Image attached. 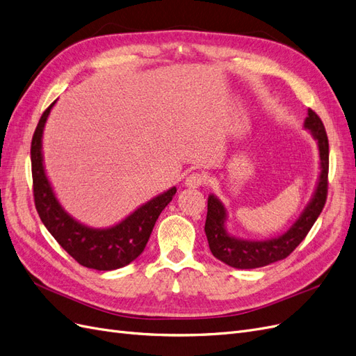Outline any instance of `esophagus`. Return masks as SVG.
Returning a JSON list of instances; mask_svg holds the SVG:
<instances>
[{
    "instance_id": "esophagus-1",
    "label": "esophagus",
    "mask_w": 356,
    "mask_h": 356,
    "mask_svg": "<svg viewBox=\"0 0 356 356\" xmlns=\"http://www.w3.org/2000/svg\"><path fill=\"white\" fill-rule=\"evenodd\" d=\"M204 185V177L200 173H192L185 179V186L189 189H197Z\"/></svg>"
}]
</instances>
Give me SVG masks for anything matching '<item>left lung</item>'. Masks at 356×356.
<instances>
[{"mask_svg": "<svg viewBox=\"0 0 356 356\" xmlns=\"http://www.w3.org/2000/svg\"><path fill=\"white\" fill-rule=\"evenodd\" d=\"M303 127L316 140L319 151V175L311 200L296 222L284 234L263 241L244 239L231 235L226 227L227 210L225 204L214 193L209 195L207 219H205L204 231L207 235L213 256L226 263L227 266L236 269H256L285 259L305 239L323 211L328 185V137L323 121L312 109H307Z\"/></svg>", "mask_w": 356, "mask_h": 356, "instance_id": "8db88e82", "label": "left lung"}]
</instances>
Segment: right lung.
<instances>
[{
  "instance_id": "add662e5",
  "label": "right lung",
  "mask_w": 356,
  "mask_h": 356,
  "mask_svg": "<svg viewBox=\"0 0 356 356\" xmlns=\"http://www.w3.org/2000/svg\"><path fill=\"white\" fill-rule=\"evenodd\" d=\"M45 109L32 137L31 163L35 207L47 231L79 265L96 270H115L127 266L145 250L158 216L176 195V186L161 192L115 225L93 227L76 220L57 200L47 176L42 155V134L51 112Z\"/></svg>"
}]
</instances>
